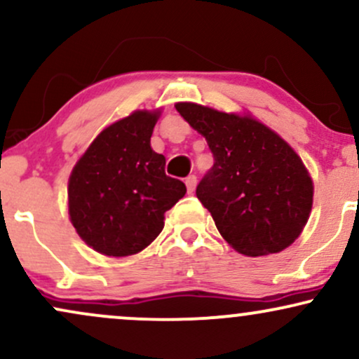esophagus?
I'll use <instances>...</instances> for the list:
<instances>
[{
  "instance_id": "1",
  "label": "esophagus",
  "mask_w": 359,
  "mask_h": 359,
  "mask_svg": "<svg viewBox=\"0 0 359 359\" xmlns=\"http://www.w3.org/2000/svg\"><path fill=\"white\" fill-rule=\"evenodd\" d=\"M196 184H197V177L196 175H189L187 179H185V185H187L189 194L194 192V189H196Z\"/></svg>"
}]
</instances>
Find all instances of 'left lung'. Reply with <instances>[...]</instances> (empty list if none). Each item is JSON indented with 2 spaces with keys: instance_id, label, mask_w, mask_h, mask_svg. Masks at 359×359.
<instances>
[{
  "instance_id": "1",
  "label": "left lung",
  "mask_w": 359,
  "mask_h": 359,
  "mask_svg": "<svg viewBox=\"0 0 359 359\" xmlns=\"http://www.w3.org/2000/svg\"><path fill=\"white\" fill-rule=\"evenodd\" d=\"M180 116L201 133L214 165L196 189L217 231L234 250L263 257L285 250L302 233L314 185L283 138L251 116L177 102Z\"/></svg>"
}]
</instances>
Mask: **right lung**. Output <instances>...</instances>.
Instances as JSON below:
<instances>
[{"label":"right lung","instance_id":"1","mask_svg":"<svg viewBox=\"0 0 359 359\" xmlns=\"http://www.w3.org/2000/svg\"><path fill=\"white\" fill-rule=\"evenodd\" d=\"M160 111H135L97 135L72 168L69 216L86 245L106 257H128L162 233L172 205L187 192L165 174L151 150Z\"/></svg>","mask_w":359,"mask_h":359}]
</instances>
